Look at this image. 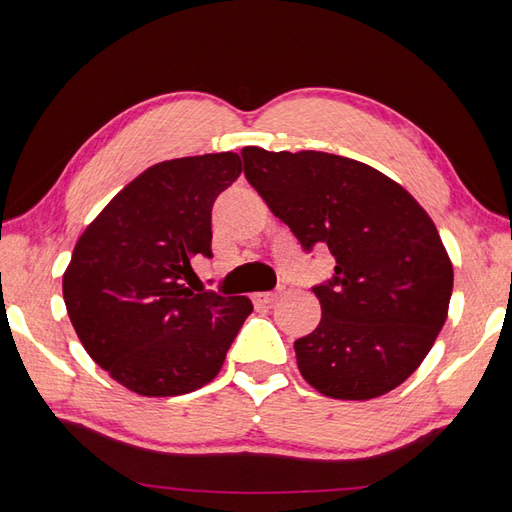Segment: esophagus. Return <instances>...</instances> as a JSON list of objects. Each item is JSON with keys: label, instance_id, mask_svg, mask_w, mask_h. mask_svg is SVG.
I'll use <instances>...</instances> for the list:
<instances>
[{"label": "esophagus", "instance_id": "34e87169", "mask_svg": "<svg viewBox=\"0 0 512 512\" xmlns=\"http://www.w3.org/2000/svg\"><path fill=\"white\" fill-rule=\"evenodd\" d=\"M277 297H279V290H273V292H255L253 301L257 303V306H270V303H273Z\"/></svg>", "mask_w": 512, "mask_h": 512}]
</instances>
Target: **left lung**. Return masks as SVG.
Masks as SVG:
<instances>
[{
  "instance_id": "1",
  "label": "left lung",
  "mask_w": 512,
  "mask_h": 512,
  "mask_svg": "<svg viewBox=\"0 0 512 512\" xmlns=\"http://www.w3.org/2000/svg\"><path fill=\"white\" fill-rule=\"evenodd\" d=\"M244 173L303 250L328 246L317 330L295 341L323 396L369 400L416 372L447 321L453 266L436 224L385 173L325 151L244 147Z\"/></svg>"
}]
</instances>
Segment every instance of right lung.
I'll use <instances>...</instances> for the list:
<instances>
[{"label": "right lung", "mask_w": 512, "mask_h": 512, "mask_svg": "<svg viewBox=\"0 0 512 512\" xmlns=\"http://www.w3.org/2000/svg\"><path fill=\"white\" fill-rule=\"evenodd\" d=\"M239 173L233 151L158 162L74 246L63 275L70 321L94 363L140 396L211 383L253 312L248 297L189 284L193 259L213 257V202Z\"/></svg>", "instance_id": "add662e5"}]
</instances>
